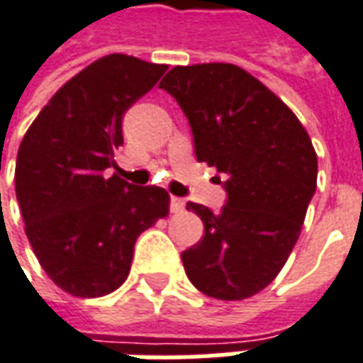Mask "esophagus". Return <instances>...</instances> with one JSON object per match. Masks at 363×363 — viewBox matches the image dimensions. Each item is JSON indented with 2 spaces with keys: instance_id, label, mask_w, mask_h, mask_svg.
Wrapping results in <instances>:
<instances>
[{
  "instance_id": "34e87169",
  "label": "esophagus",
  "mask_w": 363,
  "mask_h": 363,
  "mask_svg": "<svg viewBox=\"0 0 363 363\" xmlns=\"http://www.w3.org/2000/svg\"><path fill=\"white\" fill-rule=\"evenodd\" d=\"M184 210V200L179 199V196H171V212L179 214Z\"/></svg>"
}]
</instances>
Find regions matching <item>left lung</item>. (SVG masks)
Returning <instances> with one entry per match:
<instances>
[{
    "mask_svg": "<svg viewBox=\"0 0 363 363\" xmlns=\"http://www.w3.org/2000/svg\"><path fill=\"white\" fill-rule=\"evenodd\" d=\"M159 88L181 106L199 163L216 167L228 194L220 212L186 204L204 224L202 240L181 255L186 277L220 301L253 296L298 240L316 190L313 141L267 86L235 65L174 67Z\"/></svg>",
    "mask_w": 363,
    "mask_h": 363,
    "instance_id": "8db88e82",
    "label": "left lung"
}]
</instances>
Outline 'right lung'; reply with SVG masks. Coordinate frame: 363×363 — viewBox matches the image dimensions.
I'll list each match as a JSON object with an SVG mask.
<instances>
[{
  "instance_id": "right-lung-1",
  "label": "right lung",
  "mask_w": 363,
  "mask_h": 363,
  "mask_svg": "<svg viewBox=\"0 0 363 363\" xmlns=\"http://www.w3.org/2000/svg\"><path fill=\"white\" fill-rule=\"evenodd\" d=\"M164 70L128 55L102 57L50 98L19 145L15 194L25 234L40 267L70 295L116 291L138 235L169 214L164 189L106 174L123 145V113Z\"/></svg>"
}]
</instances>
